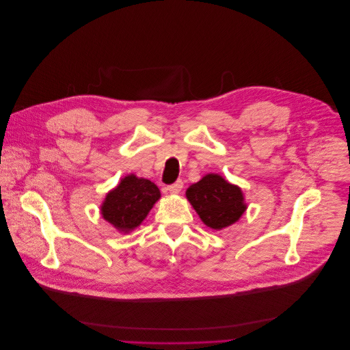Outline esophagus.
Instances as JSON below:
<instances>
[{
  "label": "esophagus",
  "mask_w": 350,
  "mask_h": 350,
  "mask_svg": "<svg viewBox=\"0 0 350 350\" xmlns=\"http://www.w3.org/2000/svg\"><path fill=\"white\" fill-rule=\"evenodd\" d=\"M182 187H183V182H182V180H176L175 183L168 185L165 190H167L168 193H171V194H178V193L182 190Z\"/></svg>",
  "instance_id": "obj_1"
}]
</instances>
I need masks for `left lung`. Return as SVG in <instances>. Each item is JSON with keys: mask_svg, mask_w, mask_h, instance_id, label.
Returning <instances> with one entry per match:
<instances>
[{"mask_svg": "<svg viewBox=\"0 0 350 350\" xmlns=\"http://www.w3.org/2000/svg\"><path fill=\"white\" fill-rule=\"evenodd\" d=\"M186 197L204 225L215 230L236 224L247 209L241 189L218 174H208L193 183Z\"/></svg>", "mask_w": 350, "mask_h": 350, "instance_id": "left-lung-1", "label": "left lung"}]
</instances>
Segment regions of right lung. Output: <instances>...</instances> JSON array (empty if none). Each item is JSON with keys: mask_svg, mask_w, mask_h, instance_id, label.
<instances>
[{"mask_svg": "<svg viewBox=\"0 0 350 350\" xmlns=\"http://www.w3.org/2000/svg\"><path fill=\"white\" fill-rule=\"evenodd\" d=\"M160 197V190L152 180L131 174L106 194L100 214L117 230L129 233L144 222Z\"/></svg>", "mask_w": 350, "mask_h": 350, "instance_id": "obj_1", "label": "right lung"}]
</instances>
